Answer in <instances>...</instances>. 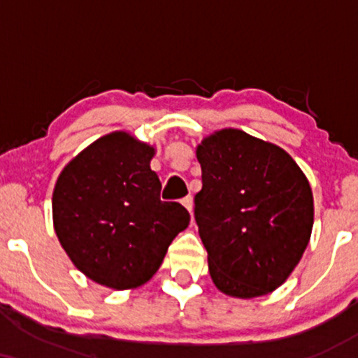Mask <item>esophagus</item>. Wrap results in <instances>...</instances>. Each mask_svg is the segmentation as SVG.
<instances>
[{
  "label": "esophagus",
  "mask_w": 358,
  "mask_h": 358,
  "mask_svg": "<svg viewBox=\"0 0 358 358\" xmlns=\"http://www.w3.org/2000/svg\"><path fill=\"white\" fill-rule=\"evenodd\" d=\"M182 205H183L185 208H187L188 212L192 213V210H193V199H192L190 195H188V196H185V199H182Z\"/></svg>",
  "instance_id": "34e87169"
}]
</instances>
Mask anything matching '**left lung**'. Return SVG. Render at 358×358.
<instances>
[{"mask_svg":"<svg viewBox=\"0 0 358 358\" xmlns=\"http://www.w3.org/2000/svg\"><path fill=\"white\" fill-rule=\"evenodd\" d=\"M202 190L195 220L217 289L250 299L273 293L303 257L313 193L282 148L241 129L213 131L196 146Z\"/></svg>","mask_w":358,"mask_h":358,"instance_id":"obj_1","label":"left lung"}]
</instances>
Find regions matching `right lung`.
Here are the masks:
<instances>
[{"label": "right lung", "mask_w": 358, "mask_h": 358, "mask_svg": "<svg viewBox=\"0 0 358 358\" xmlns=\"http://www.w3.org/2000/svg\"><path fill=\"white\" fill-rule=\"evenodd\" d=\"M155 146L113 131L65 165L52 195L53 229L77 269L110 289H134L159 269L190 224L178 202H162L150 163Z\"/></svg>", "instance_id": "add662e5"}]
</instances>
